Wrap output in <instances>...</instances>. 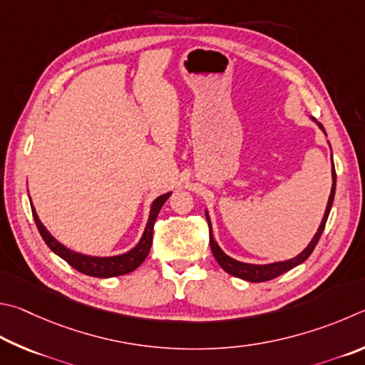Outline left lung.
I'll return each instance as SVG.
<instances>
[{"label":"left lung","instance_id":"8db88e82","mask_svg":"<svg viewBox=\"0 0 365 365\" xmlns=\"http://www.w3.org/2000/svg\"><path fill=\"white\" fill-rule=\"evenodd\" d=\"M314 120V118H312ZM316 121V120H314ZM319 125V128L325 133L324 126L316 121ZM335 189H336V173H335V165H334V160H331V190H330V197H329V202H327V208H325V213H324V218L321 221V226H319L317 232L312 240L309 242V245L304 248V250L297 255L295 258L292 259H287V261H277V263H269V264H250V263H242V261L234 259L231 257H227V255L221 250V247L218 245V242L215 240L213 237V231H212V221H210V216L208 212H205L207 215V221H208V227H210V247H212V252H213V257L218 261V264L225 269L227 274H231L234 277H239V279H244L248 280V282H266V280H271V279H276L279 276H282L284 272L293 269V267L304 263L306 259L309 258V255L314 250L319 239H321V235L324 232V227H325V222H327V218L330 215V210H331V203H334L335 199Z\"/></svg>","mask_w":365,"mask_h":365}]
</instances>
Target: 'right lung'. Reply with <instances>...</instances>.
Segmentation results:
<instances>
[{
  "mask_svg": "<svg viewBox=\"0 0 365 365\" xmlns=\"http://www.w3.org/2000/svg\"><path fill=\"white\" fill-rule=\"evenodd\" d=\"M170 195L171 192H166L153 200L150 207L149 220H147L144 234L138 242V245L131 248L130 252L115 255V257H89V255H81L70 250V248H67L66 245H62L61 242H57L53 235H51V232H48V229L43 226V222L40 221V218H38V215L35 212L34 203H31V213H34V220L36 222V227L38 231H40L43 240L46 242V245L57 255V257L66 259L70 266L75 267L76 271L86 274V276L107 279V277L123 276V274L131 272L143 264V261L147 258V255H149L150 247H152L153 225H155V220L160 213V210H162L163 203L168 200Z\"/></svg>",
  "mask_w": 365,
  "mask_h": 365,
  "instance_id": "add662e5",
  "label": "right lung"
}]
</instances>
